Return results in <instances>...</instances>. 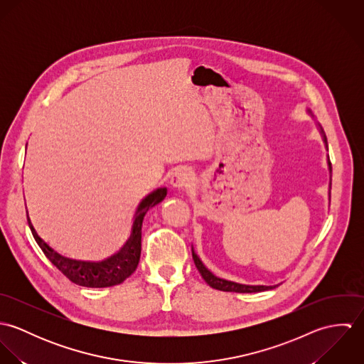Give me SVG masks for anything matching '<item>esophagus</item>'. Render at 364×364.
<instances>
[{"mask_svg":"<svg viewBox=\"0 0 364 364\" xmlns=\"http://www.w3.org/2000/svg\"><path fill=\"white\" fill-rule=\"evenodd\" d=\"M171 183H172L173 189H186L192 183V175H191V172L181 169V171L175 172Z\"/></svg>","mask_w":364,"mask_h":364,"instance_id":"34e87169","label":"esophagus"}]
</instances>
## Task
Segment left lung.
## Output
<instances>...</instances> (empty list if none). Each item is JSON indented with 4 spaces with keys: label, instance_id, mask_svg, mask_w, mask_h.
<instances>
[{
    "label": "left lung",
    "instance_id": "left-lung-1",
    "mask_svg": "<svg viewBox=\"0 0 364 364\" xmlns=\"http://www.w3.org/2000/svg\"><path fill=\"white\" fill-rule=\"evenodd\" d=\"M310 112V110H309ZM318 127H321L318 124ZM321 134H322V140L325 143V147L328 149V141H326V137L323 134V130L319 129ZM328 166H329V173H332V165H331V161H329V156H328ZM332 176V175H331ZM332 181H329V185H331ZM192 257L195 260V264L199 270V273L202 274V277L205 279V282L208 283L210 287L215 289V290H221V291H234V293H259V291H264V290H272L274 286H248V284H240V283H234V282H228V280H224V279H220V277H215L208 267L203 264V262L200 260V258L196 255V252L193 251L192 248Z\"/></svg>",
    "mask_w": 364,
    "mask_h": 364
}]
</instances>
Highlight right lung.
<instances>
[{
    "instance_id": "right-lung-1",
    "label": "right lung",
    "mask_w": 364,
    "mask_h": 364,
    "mask_svg": "<svg viewBox=\"0 0 364 364\" xmlns=\"http://www.w3.org/2000/svg\"><path fill=\"white\" fill-rule=\"evenodd\" d=\"M166 196V188H159L151 192L139 205L134 223L132 227L130 238L114 255L102 262H85V260L70 259L67 257L55 252L35 231L29 215L28 224L36 240L38 245L46 255V258L73 283L84 287H112L123 283L136 269L141 254V225L146 213L158 203H161Z\"/></svg>"
}]
</instances>
